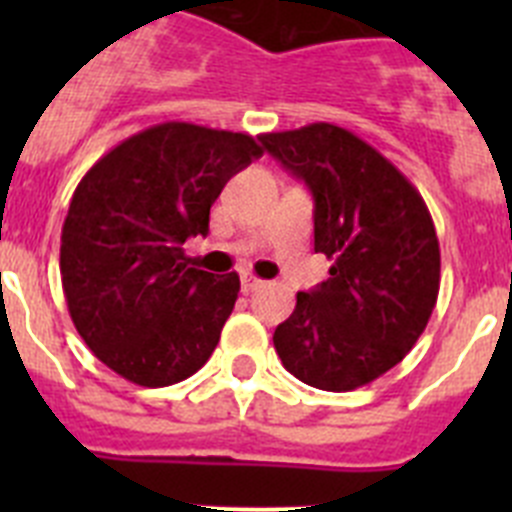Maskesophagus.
<instances>
[{"mask_svg": "<svg viewBox=\"0 0 512 512\" xmlns=\"http://www.w3.org/2000/svg\"><path fill=\"white\" fill-rule=\"evenodd\" d=\"M264 284H266L264 279L253 277L251 271H243V274H241V289L246 292V295H248V292H256V289L264 287Z\"/></svg>", "mask_w": 512, "mask_h": 512, "instance_id": "esophagus-1", "label": "esophagus"}]
</instances>
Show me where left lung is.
Returning <instances> with one entry per match:
<instances>
[{
	"instance_id": "obj_1",
	"label": "left lung",
	"mask_w": 512,
	"mask_h": 512,
	"mask_svg": "<svg viewBox=\"0 0 512 512\" xmlns=\"http://www.w3.org/2000/svg\"><path fill=\"white\" fill-rule=\"evenodd\" d=\"M259 140L310 189L315 251L330 259V277L297 292L274 348L310 387H364L408 356L436 307L441 251L431 212L400 169L338 125Z\"/></svg>"
}]
</instances>
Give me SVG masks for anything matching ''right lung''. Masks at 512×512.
Returning <instances> with one entry per match:
<instances>
[{
  "instance_id": "right-lung-1",
  "label": "right lung",
  "mask_w": 512,
  "mask_h": 512,
  "mask_svg": "<svg viewBox=\"0 0 512 512\" xmlns=\"http://www.w3.org/2000/svg\"><path fill=\"white\" fill-rule=\"evenodd\" d=\"M264 148L246 133L161 122L104 153L71 197L61 282L71 320L102 364L140 387L205 366L241 279L187 264L210 207Z\"/></svg>"
}]
</instances>
